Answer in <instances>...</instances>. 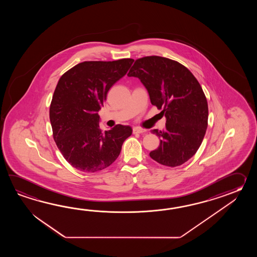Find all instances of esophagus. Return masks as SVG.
I'll use <instances>...</instances> for the list:
<instances>
[{"mask_svg": "<svg viewBox=\"0 0 257 257\" xmlns=\"http://www.w3.org/2000/svg\"><path fill=\"white\" fill-rule=\"evenodd\" d=\"M144 132H146V131L145 130H142V128H141V127H138V126H136V127H133V133H144Z\"/></svg>", "mask_w": 257, "mask_h": 257, "instance_id": "34e87169", "label": "esophagus"}]
</instances>
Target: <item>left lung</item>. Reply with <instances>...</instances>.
<instances>
[{
  "label": "left lung",
  "mask_w": 257,
  "mask_h": 257,
  "mask_svg": "<svg viewBox=\"0 0 257 257\" xmlns=\"http://www.w3.org/2000/svg\"><path fill=\"white\" fill-rule=\"evenodd\" d=\"M127 76L141 80L152 104L166 117L164 131H152L160 146L151 158L170 167L185 164L197 153L208 127V102L196 77L179 62L159 56L137 60Z\"/></svg>",
  "instance_id": "left-lung-1"
}]
</instances>
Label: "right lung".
<instances>
[{
	"label": "right lung",
	"mask_w": 257,
	"mask_h": 257,
	"mask_svg": "<svg viewBox=\"0 0 257 257\" xmlns=\"http://www.w3.org/2000/svg\"><path fill=\"white\" fill-rule=\"evenodd\" d=\"M134 60L83 61L60 77L49 108L57 146L66 161L79 171L95 173L115 162L130 126L101 131L98 111L115 82L126 75Z\"/></svg>",
	"instance_id": "add662e5"
}]
</instances>
